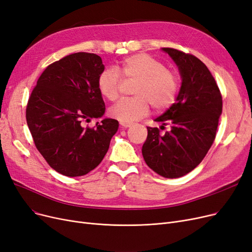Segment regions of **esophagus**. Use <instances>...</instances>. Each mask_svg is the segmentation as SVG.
<instances>
[{"instance_id":"obj_1","label":"esophagus","mask_w":252,"mask_h":252,"mask_svg":"<svg viewBox=\"0 0 252 252\" xmlns=\"http://www.w3.org/2000/svg\"><path fill=\"white\" fill-rule=\"evenodd\" d=\"M133 124L132 123H126V121H120V126L123 127H129Z\"/></svg>"}]
</instances>
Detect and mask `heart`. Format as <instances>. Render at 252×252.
Returning <instances> with one entry per match:
<instances>
[{
    "label": "heart",
    "instance_id": "heart-1",
    "mask_svg": "<svg viewBox=\"0 0 252 252\" xmlns=\"http://www.w3.org/2000/svg\"><path fill=\"white\" fill-rule=\"evenodd\" d=\"M135 82L132 98H121L109 110V114L120 121L132 123L150 112V105L157 111L169 108L179 91L176 73L165 68L164 64L146 54H136L124 59L115 68L102 70L97 78L99 94L115 100L121 78Z\"/></svg>",
    "mask_w": 252,
    "mask_h": 252
}]
</instances>
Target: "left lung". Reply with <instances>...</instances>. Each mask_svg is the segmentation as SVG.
Listing matches in <instances>:
<instances>
[{
	"label": "left lung",
	"instance_id": "1",
	"mask_svg": "<svg viewBox=\"0 0 252 252\" xmlns=\"http://www.w3.org/2000/svg\"><path fill=\"white\" fill-rule=\"evenodd\" d=\"M162 50L179 66L182 86L174 104L155 119L170 129L161 135L158 127L147 126L142 155L155 172L176 179L197 167L215 140L222 95L211 71L197 57L171 48Z\"/></svg>",
	"mask_w": 252,
	"mask_h": 252
}]
</instances>
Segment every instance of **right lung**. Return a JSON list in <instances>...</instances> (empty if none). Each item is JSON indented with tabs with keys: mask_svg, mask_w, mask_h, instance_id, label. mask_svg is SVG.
Returning a JSON list of instances; mask_svg holds the SVG:
<instances>
[{
	"mask_svg": "<svg viewBox=\"0 0 252 252\" xmlns=\"http://www.w3.org/2000/svg\"><path fill=\"white\" fill-rule=\"evenodd\" d=\"M105 69L92 53H74L50 64L37 81L26 119L37 150L54 170L66 176L85 175L104 159L118 121L106 118L97 78Z\"/></svg>",
	"mask_w": 252,
	"mask_h": 252,
	"instance_id": "right-lung-1",
	"label": "right lung"
}]
</instances>
